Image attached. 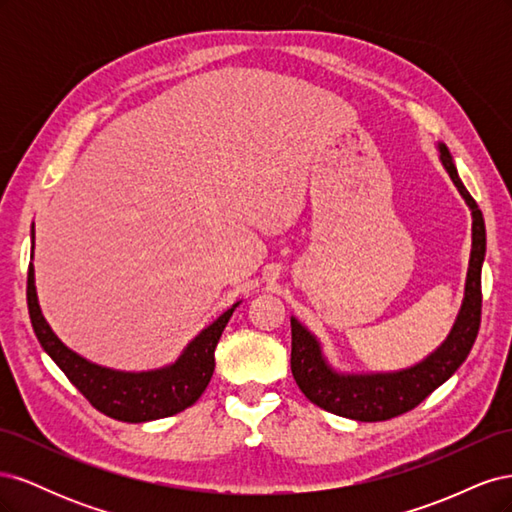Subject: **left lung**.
Segmentation results:
<instances>
[{
	"label": "left lung",
	"instance_id": "left-lung-1",
	"mask_svg": "<svg viewBox=\"0 0 512 512\" xmlns=\"http://www.w3.org/2000/svg\"><path fill=\"white\" fill-rule=\"evenodd\" d=\"M438 149L448 177L453 179L455 188L472 211L470 267L457 320L442 346L433 350L421 363L401 371H391V374H342V371H335L329 365L318 339L297 318H290L292 376L297 380L303 395L322 410L365 423L389 421L393 416L416 408L440 384L451 378L459 365L468 359L476 342L480 327V305H483L480 271H483L487 250L485 220L476 200L470 196L466 185L461 183L453 156L448 153L446 145L440 143Z\"/></svg>",
	"mask_w": 512,
	"mask_h": 512
}]
</instances>
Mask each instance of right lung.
<instances>
[{
  "label": "right lung",
  "instance_id": "obj_1",
  "mask_svg": "<svg viewBox=\"0 0 512 512\" xmlns=\"http://www.w3.org/2000/svg\"><path fill=\"white\" fill-rule=\"evenodd\" d=\"M237 305L239 303L226 309L218 320H213L207 329L200 331L173 365L151 371H117L83 359L81 354H76L61 342L42 316L36 294L34 265H29L27 271V307L40 346L76 389L87 397L91 406L123 423H145L173 416L190 408L205 393L215 369V346H218L222 331Z\"/></svg>",
  "mask_w": 512,
  "mask_h": 512
}]
</instances>
